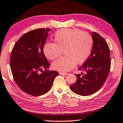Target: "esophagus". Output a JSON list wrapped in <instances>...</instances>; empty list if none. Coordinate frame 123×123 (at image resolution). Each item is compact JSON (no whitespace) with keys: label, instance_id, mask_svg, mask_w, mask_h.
I'll list each match as a JSON object with an SVG mask.
<instances>
[{"label":"esophagus","instance_id":"1","mask_svg":"<svg viewBox=\"0 0 123 123\" xmlns=\"http://www.w3.org/2000/svg\"><path fill=\"white\" fill-rule=\"evenodd\" d=\"M59 74L61 75H67L68 73H65V72H59Z\"/></svg>","mask_w":123,"mask_h":123}]
</instances>
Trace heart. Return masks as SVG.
<instances>
[{
  "mask_svg": "<svg viewBox=\"0 0 123 123\" xmlns=\"http://www.w3.org/2000/svg\"><path fill=\"white\" fill-rule=\"evenodd\" d=\"M53 41L54 43H46L43 51L47 58L54 60L60 57L63 50L65 55L52 64L53 69L61 72L85 62L91 55L93 46L92 37L77 29L59 30L54 34Z\"/></svg>",
  "mask_w": 123,
  "mask_h": 123,
  "instance_id": "obj_1",
  "label": "heart"
}]
</instances>
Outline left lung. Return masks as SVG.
<instances>
[{
    "label": "left lung",
    "instance_id": "1",
    "mask_svg": "<svg viewBox=\"0 0 123 123\" xmlns=\"http://www.w3.org/2000/svg\"><path fill=\"white\" fill-rule=\"evenodd\" d=\"M93 46L91 55L79 69L86 72L76 74L77 80L70 89L81 96H89L98 91L104 84L111 69L110 51L106 41L97 32L92 33Z\"/></svg>",
    "mask_w": 123,
    "mask_h": 123
}]
</instances>
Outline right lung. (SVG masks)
Listing matches in <instances>:
<instances>
[{
  "instance_id": "1",
  "label": "right lung",
  "mask_w": 123,
  "mask_h": 123,
  "mask_svg": "<svg viewBox=\"0 0 123 123\" xmlns=\"http://www.w3.org/2000/svg\"><path fill=\"white\" fill-rule=\"evenodd\" d=\"M50 29H37L23 35L15 44L10 57L14 80L23 92L34 96L48 92L57 71L48 69L50 63L43 51Z\"/></svg>"
}]
</instances>
